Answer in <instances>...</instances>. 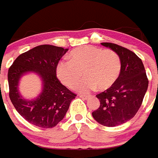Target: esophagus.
Returning <instances> with one entry per match:
<instances>
[{
    "label": "esophagus",
    "mask_w": 158,
    "mask_h": 158,
    "mask_svg": "<svg viewBox=\"0 0 158 158\" xmlns=\"http://www.w3.org/2000/svg\"><path fill=\"white\" fill-rule=\"evenodd\" d=\"M79 96L80 97V98H82V99H85V100H87V99L89 98V95H84V94H79Z\"/></svg>",
    "instance_id": "1"
}]
</instances>
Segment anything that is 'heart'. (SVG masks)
<instances>
[{
	"instance_id": "b5f03b06",
	"label": "heart",
	"mask_w": 158,
	"mask_h": 158,
	"mask_svg": "<svg viewBox=\"0 0 158 158\" xmlns=\"http://www.w3.org/2000/svg\"><path fill=\"white\" fill-rule=\"evenodd\" d=\"M121 69V58L115 51L87 45L71 51L69 61L59 62L56 73L59 80L69 89L75 88L85 76L78 89L86 94L96 88L106 90L112 87L119 78Z\"/></svg>"
}]
</instances>
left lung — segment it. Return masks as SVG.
I'll use <instances>...</instances> for the list:
<instances>
[{
	"label": "left lung",
	"mask_w": 158,
	"mask_h": 158,
	"mask_svg": "<svg viewBox=\"0 0 158 158\" xmlns=\"http://www.w3.org/2000/svg\"><path fill=\"white\" fill-rule=\"evenodd\" d=\"M101 45L117 53L121 69L115 85L96 95L100 105L92 115L103 126L113 127L135 116L148 90V79L142 61L135 52L115 43H102Z\"/></svg>",
	"instance_id": "left-lung-1"
}]
</instances>
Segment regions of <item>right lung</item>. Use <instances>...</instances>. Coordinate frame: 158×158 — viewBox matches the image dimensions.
Wrapping results in <instances>:
<instances>
[{
	"label": "right lung",
	"mask_w": 158,
	"mask_h": 158,
	"mask_svg": "<svg viewBox=\"0 0 158 158\" xmlns=\"http://www.w3.org/2000/svg\"><path fill=\"white\" fill-rule=\"evenodd\" d=\"M68 48L52 45H40L23 52L8 70L9 96L17 112L36 127L52 128L64 119L76 94L63 85L56 76L59 60ZM33 72L40 76L43 89L33 100L21 97L18 90L20 77Z\"/></svg>",
	"instance_id": "right-lung-1"
}]
</instances>
